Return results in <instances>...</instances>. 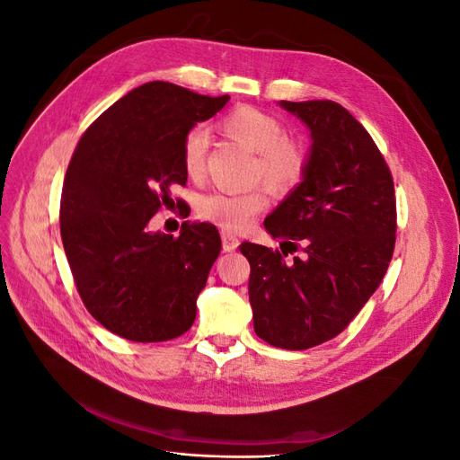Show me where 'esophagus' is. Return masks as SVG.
Returning a JSON list of instances; mask_svg holds the SVG:
<instances>
[{
  "mask_svg": "<svg viewBox=\"0 0 460 460\" xmlns=\"http://www.w3.org/2000/svg\"><path fill=\"white\" fill-rule=\"evenodd\" d=\"M220 235H222V249H225V252H234V249H238V245H240L238 235L228 232V230H222Z\"/></svg>",
  "mask_w": 460,
  "mask_h": 460,
  "instance_id": "esophagus-1",
  "label": "esophagus"
}]
</instances>
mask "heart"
<instances>
[{"instance_id":"b5f03b06","label":"heart","mask_w":460,"mask_h":460,"mask_svg":"<svg viewBox=\"0 0 460 460\" xmlns=\"http://www.w3.org/2000/svg\"><path fill=\"white\" fill-rule=\"evenodd\" d=\"M218 128L230 140L253 151V176L261 178L274 190L294 188L305 171L303 147L284 137V124L274 115L264 113L257 107L242 105L232 109L220 119ZM207 155V136L201 128H193L186 134L182 144V164L191 180L203 176ZM269 198L264 190H252L243 193L213 191L199 198L198 215L203 220L225 230H245L255 217L264 211Z\"/></svg>"}]
</instances>
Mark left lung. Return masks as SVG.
Returning a JSON list of instances; mask_svg holds the SVG:
<instances>
[{
	"mask_svg": "<svg viewBox=\"0 0 460 460\" xmlns=\"http://www.w3.org/2000/svg\"><path fill=\"white\" fill-rule=\"evenodd\" d=\"M311 132L301 182L264 218L279 249L243 242L255 333L301 351L336 338L380 286L395 247L392 172L336 102H278ZM304 255L286 261L288 252Z\"/></svg>",
	"mask_w": 460,
	"mask_h": 460,
	"instance_id": "left-lung-1",
	"label": "left lung"
}]
</instances>
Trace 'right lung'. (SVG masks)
<instances>
[{
  "mask_svg": "<svg viewBox=\"0 0 460 460\" xmlns=\"http://www.w3.org/2000/svg\"><path fill=\"white\" fill-rule=\"evenodd\" d=\"M230 95L171 82L130 90L80 137L61 193V240L90 314L117 336L151 343L182 336L220 253L218 230L184 222L178 238L149 220L184 186L186 134Z\"/></svg>",
  "mask_w": 460,
  "mask_h": 460,
  "instance_id": "add662e5",
  "label": "right lung"
}]
</instances>
